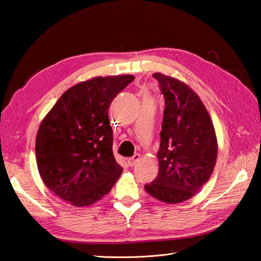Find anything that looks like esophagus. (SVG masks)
<instances>
[{
    "label": "esophagus",
    "instance_id": "esophagus-1",
    "mask_svg": "<svg viewBox=\"0 0 261 261\" xmlns=\"http://www.w3.org/2000/svg\"><path fill=\"white\" fill-rule=\"evenodd\" d=\"M139 159H140V154L139 153H136L134 157H130L129 159H127V164H129V166H135L138 162H139Z\"/></svg>",
    "mask_w": 261,
    "mask_h": 261
}]
</instances>
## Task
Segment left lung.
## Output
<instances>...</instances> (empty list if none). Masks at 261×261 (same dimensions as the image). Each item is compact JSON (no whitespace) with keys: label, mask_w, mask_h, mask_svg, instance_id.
Masks as SVG:
<instances>
[{"label":"left lung","mask_w":261,"mask_h":261,"mask_svg":"<svg viewBox=\"0 0 261 261\" xmlns=\"http://www.w3.org/2000/svg\"><path fill=\"white\" fill-rule=\"evenodd\" d=\"M165 96L157 153L159 173L148 194L160 202L178 204L193 197L213 173L218 140L202 99L184 82L154 73Z\"/></svg>","instance_id":"left-lung-1"}]
</instances>
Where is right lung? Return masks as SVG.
Listing matches in <instances>:
<instances>
[{
	"mask_svg": "<svg viewBox=\"0 0 261 261\" xmlns=\"http://www.w3.org/2000/svg\"><path fill=\"white\" fill-rule=\"evenodd\" d=\"M134 75L93 77L68 88L41 121L36 138L39 174L74 206H90L122 174L113 156L109 108Z\"/></svg>",
	"mask_w": 261,
	"mask_h": 261,
	"instance_id": "right-lung-1",
	"label": "right lung"
}]
</instances>
